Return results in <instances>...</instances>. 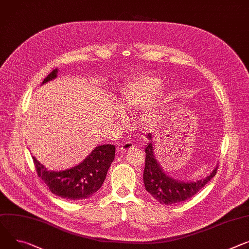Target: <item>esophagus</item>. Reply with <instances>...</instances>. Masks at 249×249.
<instances>
[{
  "instance_id": "1",
  "label": "esophagus",
  "mask_w": 249,
  "mask_h": 249,
  "mask_svg": "<svg viewBox=\"0 0 249 249\" xmlns=\"http://www.w3.org/2000/svg\"><path fill=\"white\" fill-rule=\"evenodd\" d=\"M134 148V143L132 141H126L121 145V150L122 151H128Z\"/></svg>"
}]
</instances>
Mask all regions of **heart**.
I'll use <instances>...</instances> for the list:
<instances>
[{"instance_id":"heart-1","label":"heart","mask_w":249,"mask_h":249,"mask_svg":"<svg viewBox=\"0 0 249 249\" xmlns=\"http://www.w3.org/2000/svg\"><path fill=\"white\" fill-rule=\"evenodd\" d=\"M163 81L155 76H143L134 80L122 89L119 97V108L123 112H133L148 107L162 87ZM149 115H144L147 121Z\"/></svg>"}]
</instances>
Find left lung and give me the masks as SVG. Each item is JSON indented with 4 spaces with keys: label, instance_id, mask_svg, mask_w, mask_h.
Masks as SVG:
<instances>
[{
    "label": "left lung",
    "instance_id": "8db88e82",
    "mask_svg": "<svg viewBox=\"0 0 249 249\" xmlns=\"http://www.w3.org/2000/svg\"><path fill=\"white\" fill-rule=\"evenodd\" d=\"M152 137L151 133L147 135L150 143L145 149L146 163L143 179L146 191L162 205L179 203L191 198L215 176L217 167L209 176L196 182H183L169 177L155 159Z\"/></svg>",
    "mask_w": 249,
    "mask_h": 249
}]
</instances>
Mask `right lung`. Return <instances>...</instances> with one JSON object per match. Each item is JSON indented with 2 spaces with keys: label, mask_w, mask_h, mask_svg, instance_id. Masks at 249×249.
Masks as SVG:
<instances>
[{
  "label": "right lung",
  "mask_w": 249,
  "mask_h": 249,
  "mask_svg": "<svg viewBox=\"0 0 249 249\" xmlns=\"http://www.w3.org/2000/svg\"><path fill=\"white\" fill-rule=\"evenodd\" d=\"M58 70H53L41 84L57 76ZM115 157L114 145L97 146L82 163L63 171H49L33 156L37 176L50 191L67 200L86 199L102 186L106 174Z\"/></svg>",
  "instance_id": "obj_1"
}]
</instances>
